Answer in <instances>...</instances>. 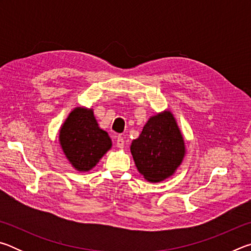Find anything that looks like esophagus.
<instances>
[{"mask_svg":"<svg viewBox=\"0 0 251 251\" xmlns=\"http://www.w3.org/2000/svg\"><path fill=\"white\" fill-rule=\"evenodd\" d=\"M124 145H125L124 139H123L122 136H118L117 139H116V146L120 148V150H122V148H124Z\"/></svg>","mask_w":251,"mask_h":251,"instance_id":"1","label":"esophagus"}]
</instances>
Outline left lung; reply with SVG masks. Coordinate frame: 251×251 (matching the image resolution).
I'll list each match as a JSON object with an SVG mask.
<instances>
[{
  "label": "left lung",
  "mask_w": 251,
  "mask_h": 251,
  "mask_svg": "<svg viewBox=\"0 0 251 251\" xmlns=\"http://www.w3.org/2000/svg\"><path fill=\"white\" fill-rule=\"evenodd\" d=\"M137 171L147 181L159 182L173 176L186 155V146L171 110L150 117L130 145Z\"/></svg>",
  "instance_id": "obj_1"
}]
</instances>
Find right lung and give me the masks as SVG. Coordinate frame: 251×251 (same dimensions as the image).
Returning a JSON list of instances; mask_svg holds the SVG:
<instances>
[{"label":"right lung","instance_id":"right-lung-1","mask_svg":"<svg viewBox=\"0 0 251 251\" xmlns=\"http://www.w3.org/2000/svg\"><path fill=\"white\" fill-rule=\"evenodd\" d=\"M58 142L77 172H88L112 147V139L99 126L93 108L75 107L59 128Z\"/></svg>","mask_w":251,"mask_h":251}]
</instances>
